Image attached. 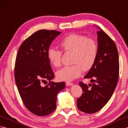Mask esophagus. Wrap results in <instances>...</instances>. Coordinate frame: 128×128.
<instances>
[{
  "mask_svg": "<svg viewBox=\"0 0 128 128\" xmlns=\"http://www.w3.org/2000/svg\"><path fill=\"white\" fill-rule=\"evenodd\" d=\"M73 85V84L72 83V82H66V85L67 86H72V85Z\"/></svg>",
  "mask_w": 128,
  "mask_h": 128,
  "instance_id": "1",
  "label": "esophagus"
}]
</instances>
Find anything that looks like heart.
I'll use <instances>...</instances> for the list:
<instances>
[{"mask_svg": "<svg viewBox=\"0 0 128 128\" xmlns=\"http://www.w3.org/2000/svg\"><path fill=\"white\" fill-rule=\"evenodd\" d=\"M63 50L74 53L71 66H64L56 72V78L60 80L72 81L81 74L82 70L86 72L93 66L97 58L98 46L96 40L85 35L76 34L66 36L60 43ZM62 52L50 48L47 56L51 64L55 67L61 64Z\"/></svg>", "mask_w": 128, "mask_h": 128, "instance_id": "b5f03b06", "label": "heart"}]
</instances>
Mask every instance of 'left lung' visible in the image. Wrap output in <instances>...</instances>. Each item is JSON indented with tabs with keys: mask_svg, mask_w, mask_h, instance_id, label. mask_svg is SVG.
<instances>
[{
	"mask_svg": "<svg viewBox=\"0 0 128 128\" xmlns=\"http://www.w3.org/2000/svg\"><path fill=\"white\" fill-rule=\"evenodd\" d=\"M99 28L96 61L84 77L91 78V82H94L88 86L82 81L80 82L83 92L77 100L78 109L88 114L98 112L107 104L115 90L119 77L117 48L113 40Z\"/></svg>",
	"mask_w": 128,
	"mask_h": 128,
	"instance_id": "obj_1",
	"label": "left lung"
}]
</instances>
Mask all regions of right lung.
I'll use <instances>...</instances> for the list:
<instances>
[{"instance_id": "add662e5", "label": "right lung", "mask_w": 128, "mask_h": 128, "mask_svg": "<svg viewBox=\"0 0 128 128\" xmlns=\"http://www.w3.org/2000/svg\"><path fill=\"white\" fill-rule=\"evenodd\" d=\"M61 34L56 30H40L26 38L16 55L15 79L19 94L28 110L34 114L45 116L56 108L58 92L66 87L64 82H51L44 87L42 82L54 77L47 51L52 42Z\"/></svg>"}]
</instances>
